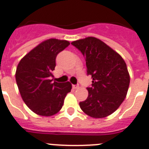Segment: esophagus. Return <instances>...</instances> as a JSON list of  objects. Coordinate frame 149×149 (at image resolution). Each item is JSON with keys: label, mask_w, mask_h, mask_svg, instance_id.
Listing matches in <instances>:
<instances>
[{"label": "esophagus", "mask_w": 149, "mask_h": 149, "mask_svg": "<svg viewBox=\"0 0 149 149\" xmlns=\"http://www.w3.org/2000/svg\"><path fill=\"white\" fill-rule=\"evenodd\" d=\"M72 88H73L74 89H77L79 88V85H78V84H73V85H72Z\"/></svg>", "instance_id": "esophagus-1"}]
</instances>
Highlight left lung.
Masks as SVG:
<instances>
[{
	"label": "left lung",
	"instance_id": "left-lung-1",
	"mask_svg": "<svg viewBox=\"0 0 149 149\" xmlns=\"http://www.w3.org/2000/svg\"><path fill=\"white\" fill-rule=\"evenodd\" d=\"M86 61L87 74L92 84L87 88L88 96L79 103L85 114L95 118L107 117L125 100L130 76L123 58L99 39L88 37L73 41Z\"/></svg>",
	"mask_w": 149,
	"mask_h": 149
}]
</instances>
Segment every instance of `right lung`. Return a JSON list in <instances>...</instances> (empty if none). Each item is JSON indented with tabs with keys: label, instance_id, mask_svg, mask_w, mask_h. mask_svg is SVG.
Segmentation results:
<instances>
[{
	"label": "right lung",
	"instance_id": "obj_1",
	"mask_svg": "<svg viewBox=\"0 0 149 149\" xmlns=\"http://www.w3.org/2000/svg\"><path fill=\"white\" fill-rule=\"evenodd\" d=\"M70 45L69 41L48 39L26 54L19 62L15 78L22 99L37 115L52 116L61 109L71 84L52 82L56 57Z\"/></svg>",
	"mask_w": 149,
	"mask_h": 149
}]
</instances>
